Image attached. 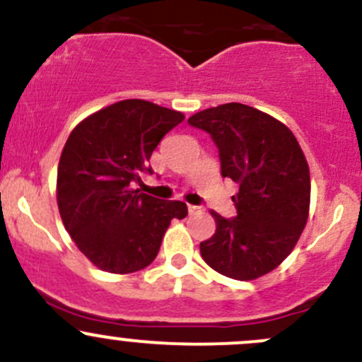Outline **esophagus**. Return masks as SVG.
Wrapping results in <instances>:
<instances>
[{
	"label": "esophagus",
	"instance_id": "esophagus-1",
	"mask_svg": "<svg viewBox=\"0 0 362 362\" xmlns=\"http://www.w3.org/2000/svg\"><path fill=\"white\" fill-rule=\"evenodd\" d=\"M187 211H189V215H198V214H202V206H196V204H187Z\"/></svg>",
	"mask_w": 362,
	"mask_h": 362
}]
</instances>
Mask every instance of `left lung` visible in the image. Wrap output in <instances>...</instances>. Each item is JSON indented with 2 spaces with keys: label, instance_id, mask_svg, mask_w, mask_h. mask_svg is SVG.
<instances>
[{
  "label": "left lung",
  "instance_id": "left-lung-1",
  "mask_svg": "<svg viewBox=\"0 0 362 362\" xmlns=\"http://www.w3.org/2000/svg\"><path fill=\"white\" fill-rule=\"evenodd\" d=\"M218 148L222 177L240 185L235 218L211 211L215 235L199 243L202 257L221 275L255 280L293 252L308 221L310 170L293 131L268 113L226 103L194 113Z\"/></svg>",
  "mask_w": 362,
  "mask_h": 362
}]
</instances>
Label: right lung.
I'll list each match as a JSON object with an SVG mask.
<instances>
[{"label":"right lung","instance_id":"add662e5","mask_svg":"<svg viewBox=\"0 0 362 362\" xmlns=\"http://www.w3.org/2000/svg\"><path fill=\"white\" fill-rule=\"evenodd\" d=\"M184 113L145 100L117 101L69 133L57 166V206L78 250L108 273H134L158 255L187 204L141 192L152 152Z\"/></svg>","mask_w":362,"mask_h":362}]
</instances>
